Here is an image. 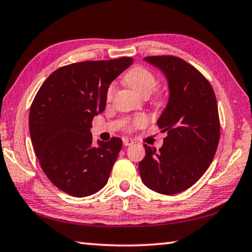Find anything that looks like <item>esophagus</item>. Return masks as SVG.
<instances>
[{"label":"esophagus","instance_id":"esophagus-1","mask_svg":"<svg viewBox=\"0 0 252 252\" xmlns=\"http://www.w3.org/2000/svg\"><path fill=\"white\" fill-rule=\"evenodd\" d=\"M133 144V141H132L131 139H127V138H123V146L125 147H129Z\"/></svg>","mask_w":252,"mask_h":252}]
</instances>
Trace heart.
<instances>
[{"label":"heart","mask_w":252,"mask_h":252,"mask_svg":"<svg viewBox=\"0 0 252 252\" xmlns=\"http://www.w3.org/2000/svg\"><path fill=\"white\" fill-rule=\"evenodd\" d=\"M125 81L127 87L132 91H134L136 94L141 96H149L151 93L156 90L158 81L156 76L153 75L150 71L144 69V67L138 66L127 72L125 76ZM114 93V87L111 85L108 92H106V99L111 100ZM147 122L146 118L139 117L132 122L131 126H141Z\"/></svg>","instance_id":"heart-1"}]
</instances>
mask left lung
I'll list each match as a JSON object with an SVG mask.
<instances>
[{"label":"left lung","mask_w":252,"mask_h":252,"mask_svg":"<svg viewBox=\"0 0 252 252\" xmlns=\"http://www.w3.org/2000/svg\"><path fill=\"white\" fill-rule=\"evenodd\" d=\"M165 76L169 97L158 119L163 144H144L146 157L139 163L140 176L149 189L176 194L193 186L209 168L219 143L220 123L215 92L194 67L171 55L143 59Z\"/></svg>","instance_id":"obj_1"}]
</instances>
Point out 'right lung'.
Wrapping results in <instances>:
<instances>
[{"label": "right lung", "instance_id": "obj_1", "mask_svg": "<svg viewBox=\"0 0 252 252\" xmlns=\"http://www.w3.org/2000/svg\"><path fill=\"white\" fill-rule=\"evenodd\" d=\"M132 62L120 58L60 67L34 97L29 117L34 151L50 181L73 197H88L108 182L122 140L92 146V120L105 109L110 84Z\"/></svg>", "mask_w": 252, "mask_h": 252}]
</instances>
